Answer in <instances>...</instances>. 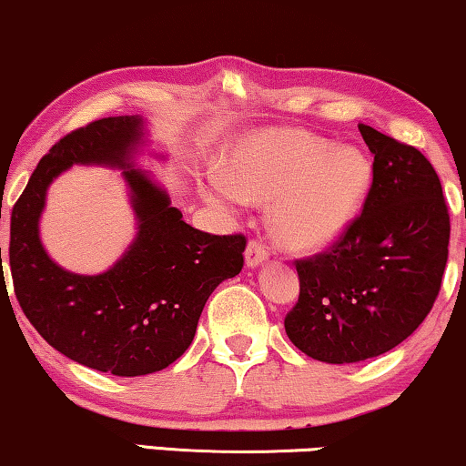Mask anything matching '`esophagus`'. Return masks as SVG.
<instances>
[{
	"label": "esophagus",
	"mask_w": 466,
	"mask_h": 466,
	"mask_svg": "<svg viewBox=\"0 0 466 466\" xmlns=\"http://www.w3.org/2000/svg\"><path fill=\"white\" fill-rule=\"evenodd\" d=\"M244 257H246L248 268H258V265H263L265 261H268L269 252H268V248L261 244V241L252 239V241H248Z\"/></svg>",
	"instance_id": "obj_1"
}]
</instances>
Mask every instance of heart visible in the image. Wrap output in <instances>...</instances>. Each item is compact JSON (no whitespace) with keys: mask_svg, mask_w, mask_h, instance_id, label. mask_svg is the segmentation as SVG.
<instances>
[{"mask_svg":"<svg viewBox=\"0 0 466 466\" xmlns=\"http://www.w3.org/2000/svg\"><path fill=\"white\" fill-rule=\"evenodd\" d=\"M372 168L360 149L334 147L301 130L265 132L241 145L227 173L208 177L209 201L239 205L246 195L271 201V231L299 252L329 248L358 218Z\"/></svg>","mask_w":466,"mask_h":466,"instance_id":"b5f03b06","label":"heart"}]
</instances>
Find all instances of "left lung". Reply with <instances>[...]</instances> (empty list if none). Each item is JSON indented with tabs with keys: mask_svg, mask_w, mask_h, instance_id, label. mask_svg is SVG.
I'll return each instance as SVG.
<instances>
[{
	"mask_svg": "<svg viewBox=\"0 0 466 466\" xmlns=\"http://www.w3.org/2000/svg\"><path fill=\"white\" fill-rule=\"evenodd\" d=\"M374 154L360 218L329 252L298 261L299 299L289 340L325 364H355L398 347L441 289L450 214L439 175L420 149L360 124Z\"/></svg>",
	"mask_w": 466,
	"mask_h": 466,
	"instance_id": "obj_1",
	"label": "left lung"
}]
</instances>
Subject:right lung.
<instances>
[{
  "mask_svg": "<svg viewBox=\"0 0 466 466\" xmlns=\"http://www.w3.org/2000/svg\"><path fill=\"white\" fill-rule=\"evenodd\" d=\"M145 145L147 124L138 115L70 132L38 162L10 216L12 282L29 323L66 358L117 377L158 372L181 358L205 301L244 268V235L186 225L168 192L137 167ZM72 164L122 170L137 220L123 257L94 277L64 270L39 239L46 192Z\"/></svg>",
  "mask_w": 466,
  "mask_h": 466,
  "instance_id": "obj_1",
  "label": "right lung"
}]
</instances>
